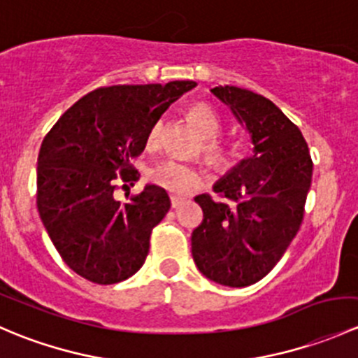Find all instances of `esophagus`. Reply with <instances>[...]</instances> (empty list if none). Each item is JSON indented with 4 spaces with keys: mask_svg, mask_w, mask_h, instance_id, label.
I'll use <instances>...</instances> for the list:
<instances>
[{
    "mask_svg": "<svg viewBox=\"0 0 358 358\" xmlns=\"http://www.w3.org/2000/svg\"><path fill=\"white\" fill-rule=\"evenodd\" d=\"M185 202L183 197H176V196H171V208H180V206Z\"/></svg>",
    "mask_w": 358,
    "mask_h": 358,
    "instance_id": "obj_1",
    "label": "esophagus"
}]
</instances>
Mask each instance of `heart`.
Returning a JSON list of instances; mask_svg holds the SVG:
<instances>
[{
	"mask_svg": "<svg viewBox=\"0 0 358 358\" xmlns=\"http://www.w3.org/2000/svg\"><path fill=\"white\" fill-rule=\"evenodd\" d=\"M192 114L194 122L197 124L199 131L206 136L204 150L211 157L220 156V149L216 145L215 138L220 131V117L216 114L215 109L206 103H197L196 107H192L190 110ZM162 135V119H157L149 129V135H147V143L149 147H156L161 140ZM150 180L152 183H156L161 189L168 190V192L176 194V196H183V194L192 192L194 189L201 187L206 182V175L201 168L190 164V162L180 161V159H164L159 164L154 166L150 169Z\"/></svg>",
	"mask_w": 358,
	"mask_h": 358,
	"instance_id": "b5f03b06",
	"label": "heart"
}]
</instances>
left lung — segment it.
<instances>
[{
  "label": "left lung",
  "mask_w": 358,
  "mask_h": 358,
  "mask_svg": "<svg viewBox=\"0 0 358 358\" xmlns=\"http://www.w3.org/2000/svg\"><path fill=\"white\" fill-rule=\"evenodd\" d=\"M211 93L246 124L252 154L213 185L230 202L196 197L202 223L192 232V258L209 280L244 287L263 279L298 234L313 164L298 126L268 99L237 86Z\"/></svg>",
  "instance_id": "left-lung-1"
}]
</instances>
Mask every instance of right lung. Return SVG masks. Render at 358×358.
Here are the masks:
<instances>
[{
    "label": "right lung",
    "instance_id": "obj_1",
    "mask_svg": "<svg viewBox=\"0 0 358 358\" xmlns=\"http://www.w3.org/2000/svg\"><path fill=\"white\" fill-rule=\"evenodd\" d=\"M196 86L117 85L88 93L60 115L38 156V211L64 262L95 284H115L140 270L154 227L169 211L168 194L145 185L128 202L115 180L136 182L131 159L154 122Z\"/></svg>",
    "mask_w": 358,
    "mask_h": 358
}]
</instances>
